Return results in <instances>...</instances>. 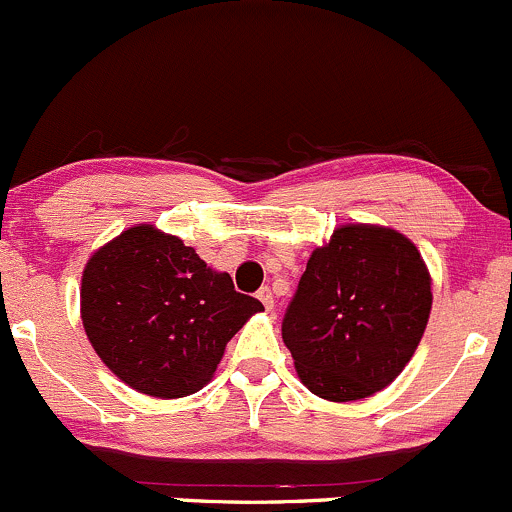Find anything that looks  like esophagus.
<instances>
[{"label":"esophagus","mask_w":512,"mask_h":512,"mask_svg":"<svg viewBox=\"0 0 512 512\" xmlns=\"http://www.w3.org/2000/svg\"><path fill=\"white\" fill-rule=\"evenodd\" d=\"M257 299L262 301V306H265L267 311H272V308H274V294H272V289H269V286H262V289L257 291Z\"/></svg>","instance_id":"34e87169"}]
</instances>
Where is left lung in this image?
<instances>
[{
    "mask_svg": "<svg viewBox=\"0 0 512 512\" xmlns=\"http://www.w3.org/2000/svg\"><path fill=\"white\" fill-rule=\"evenodd\" d=\"M432 308V277L398 230L347 223L308 257L282 323L308 391L347 403L386 389L411 362Z\"/></svg>",
    "mask_w": 512,
    "mask_h": 512,
    "instance_id": "obj_1",
    "label": "left lung"
}]
</instances>
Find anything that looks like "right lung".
<instances>
[{
  "instance_id": "add662e5",
  "label": "right lung",
  "mask_w": 512,
  "mask_h": 512,
  "mask_svg": "<svg viewBox=\"0 0 512 512\" xmlns=\"http://www.w3.org/2000/svg\"><path fill=\"white\" fill-rule=\"evenodd\" d=\"M260 311L228 272L150 223L101 245L82 272L84 333L101 362L145 396L204 389L230 338Z\"/></svg>"
}]
</instances>
